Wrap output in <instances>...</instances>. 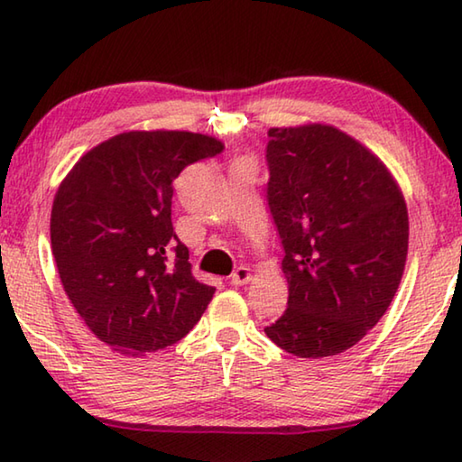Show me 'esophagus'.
Here are the masks:
<instances>
[{"label": "esophagus", "mask_w": 462, "mask_h": 462, "mask_svg": "<svg viewBox=\"0 0 462 462\" xmlns=\"http://www.w3.org/2000/svg\"><path fill=\"white\" fill-rule=\"evenodd\" d=\"M250 279H253V271H250L248 267H238V269L234 271L232 275H230V283H232L234 287H240V285H246Z\"/></svg>", "instance_id": "obj_1"}]
</instances>
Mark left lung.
<instances>
[{
    "mask_svg": "<svg viewBox=\"0 0 462 462\" xmlns=\"http://www.w3.org/2000/svg\"><path fill=\"white\" fill-rule=\"evenodd\" d=\"M267 199L285 256L287 310L264 334L301 358L340 355L385 314L408 259L400 185L328 124L269 128Z\"/></svg>",
    "mask_w": 462,
    "mask_h": 462,
    "instance_id": "obj_1",
    "label": "left lung"
}]
</instances>
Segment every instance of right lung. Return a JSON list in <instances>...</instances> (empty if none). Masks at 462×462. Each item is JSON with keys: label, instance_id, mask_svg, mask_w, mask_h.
<instances>
[{"label": "right lung", "instance_id": "obj_1", "mask_svg": "<svg viewBox=\"0 0 462 462\" xmlns=\"http://www.w3.org/2000/svg\"><path fill=\"white\" fill-rule=\"evenodd\" d=\"M220 140L130 130L85 152L62 179L51 245L62 289L89 330L122 355L167 348L199 322L214 287L191 273L171 222L173 181Z\"/></svg>", "mask_w": 462, "mask_h": 462}]
</instances>
